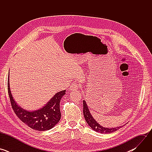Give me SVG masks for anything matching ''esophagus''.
Returning <instances> with one entry per match:
<instances>
[{
    "mask_svg": "<svg viewBox=\"0 0 152 152\" xmlns=\"http://www.w3.org/2000/svg\"><path fill=\"white\" fill-rule=\"evenodd\" d=\"M79 88V85L76 82H73L72 83V84L71 85V86H70V90L71 91H75V90H78Z\"/></svg>",
    "mask_w": 152,
    "mask_h": 152,
    "instance_id": "obj_1",
    "label": "esophagus"
}]
</instances>
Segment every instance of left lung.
<instances>
[{"instance_id":"obj_1","label":"left lung","mask_w":152,"mask_h":152,"mask_svg":"<svg viewBox=\"0 0 152 152\" xmlns=\"http://www.w3.org/2000/svg\"><path fill=\"white\" fill-rule=\"evenodd\" d=\"M83 115L85 117V119L87 123V124L90 126V127L93 129L94 131H96L97 132H100L101 134H111L114 132L117 131V130L122 127L123 126H121L119 127H103L102 126L100 125L93 118L92 115L91 114L88 107L87 106V104H86V102L85 100H83ZM125 125V124H124Z\"/></svg>"}]
</instances>
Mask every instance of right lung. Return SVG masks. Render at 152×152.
Listing matches in <instances>:
<instances>
[{
	"mask_svg": "<svg viewBox=\"0 0 152 152\" xmlns=\"http://www.w3.org/2000/svg\"><path fill=\"white\" fill-rule=\"evenodd\" d=\"M9 78L10 76H8V90L12 107L21 121L32 129L38 131H48L53 128L59 121L61 117L59 103L61 98L66 94V90H62L56 93L41 108L33 111H29L20 106L14 100L10 90Z\"/></svg>",
	"mask_w": 152,
	"mask_h": 152,
	"instance_id": "obj_1",
	"label": "right lung"
}]
</instances>
